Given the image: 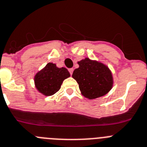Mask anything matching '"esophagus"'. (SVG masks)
Returning <instances> with one entry per match:
<instances>
[{"mask_svg": "<svg viewBox=\"0 0 147 147\" xmlns=\"http://www.w3.org/2000/svg\"><path fill=\"white\" fill-rule=\"evenodd\" d=\"M73 68H70V69H69V73H70V75H72V72H73Z\"/></svg>", "mask_w": 147, "mask_h": 147, "instance_id": "1", "label": "esophagus"}]
</instances>
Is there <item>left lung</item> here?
I'll return each mask as SVG.
<instances>
[{"label":"left lung","mask_w":147,"mask_h":147,"mask_svg":"<svg viewBox=\"0 0 147 147\" xmlns=\"http://www.w3.org/2000/svg\"><path fill=\"white\" fill-rule=\"evenodd\" d=\"M72 78L78 82L82 94L92 100L106 94L113 86L112 74L108 67L89 59L78 62Z\"/></svg>","instance_id":"1"}]
</instances>
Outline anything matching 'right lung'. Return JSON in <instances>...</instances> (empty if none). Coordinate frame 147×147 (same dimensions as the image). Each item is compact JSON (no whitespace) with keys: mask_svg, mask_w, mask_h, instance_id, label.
Wrapping results in <instances>:
<instances>
[{"mask_svg":"<svg viewBox=\"0 0 147 147\" xmlns=\"http://www.w3.org/2000/svg\"><path fill=\"white\" fill-rule=\"evenodd\" d=\"M70 74L64 67L59 68L55 64L48 63L34 78L36 88L45 96H51L59 91L64 79Z\"/></svg>","mask_w":147,"mask_h":147,"instance_id":"1","label":"right lung"}]
</instances>
